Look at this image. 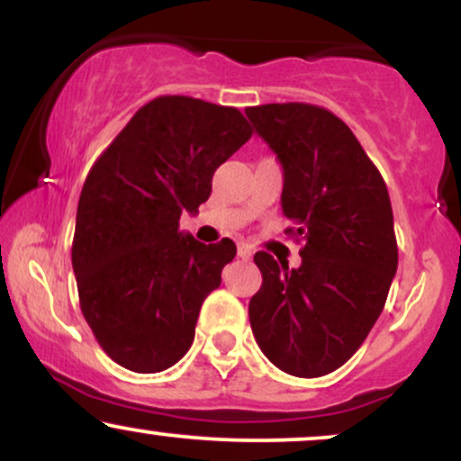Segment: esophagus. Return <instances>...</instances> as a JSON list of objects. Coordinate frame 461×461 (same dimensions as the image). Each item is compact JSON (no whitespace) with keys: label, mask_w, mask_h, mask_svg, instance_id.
<instances>
[{"label":"esophagus","mask_w":461,"mask_h":461,"mask_svg":"<svg viewBox=\"0 0 461 461\" xmlns=\"http://www.w3.org/2000/svg\"><path fill=\"white\" fill-rule=\"evenodd\" d=\"M253 256V249L249 245H238V258H242V260H249V258Z\"/></svg>","instance_id":"obj_1"}]
</instances>
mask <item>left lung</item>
Returning <instances> with one entry per match:
<instances>
[{
	"instance_id": "obj_1",
	"label": "left lung",
	"mask_w": 461,
	"mask_h": 461,
	"mask_svg": "<svg viewBox=\"0 0 461 461\" xmlns=\"http://www.w3.org/2000/svg\"><path fill=\"white\" fill-rule=\"evenodd\" d=\"M284 168L282 210L303 240L301 267L258 251L262 288L249 321L262 353L294 377L340 368L382 314L396 251L382 173L345 121L312 104L245 110Z\"/></svg>"
}]
</instances>
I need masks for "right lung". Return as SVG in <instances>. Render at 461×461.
<instances>
[{
  "instance_id": "obj_1",
  "label": "right lung",
  "mask_w": 461,
  "mask_h": 461,
  "mask_svg": "<svg viewBox=\"0 0 461 461\" xmlns=\"http://www.w3.org/2000/svg\"><path fill=\"white\" fill-rule=\"evenodd\" d=\"M251 139L240 110L184 95L153 99L93 164L79 194L73 273L99 347L134 373H160L194 340L203 299L236 245L179 231L212 176Z\"/></svg>"
}]
</instances>
